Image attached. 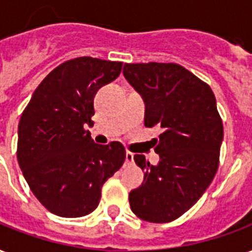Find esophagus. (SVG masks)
Returning a JSON list of instances; mask_svg holds the SVG:
<instances>
[{"instance_id": "obj_1", "label": "esophagus", "mask_w": 252, "mask_h": 252, "mask_svg": "<svg viewBox=\"0 0 252 252\" xmlns=\"http://www.w3.org/2000/svg\"><path fill=\"white\" fill-rule=\"evenodd\" d=\"M126 163H132V161H133V154H132V152H126Z\"/></svg>"}]
</instances>
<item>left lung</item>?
<instances>
[{
	"label": "left lung",
	"mask_w": 252,
	"mask_h": 252,
	"mask_svg": "<svg viewBox=\"0 0 252 252\" xmlns=\"http://www.w3.org/2000/svg\"><path fill=\"white\" fill-rule=\"evenodd\" d=\"M124 77L145 102L144 126L161 129L158 165L135 155L144 180L129 192L132 212L168 223L187 212L219 167L223 123L210 85L178 64H124Z\"/></svg>",
	"instance_id": "left-lung-1"
}]
</instances>
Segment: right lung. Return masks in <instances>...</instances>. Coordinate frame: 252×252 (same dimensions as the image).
I'll return each mask as SVG.
<instances>
[{
	"label": "right lung",
	"instance_id": "right-lung-1",
	"mask_svg": "<svg viewBox=\"0 0 252 252\" xmlns=\"http://www.w3.org/2000/svg\"><path fill=\"white\" fill-rule=\"evenodd\" d=\"M123 63L77 57L50 72L33 93L18 124L17 160L32 192L48 211L80 218L94 211L102 184L120 169L126 148L96 144L93 98L119 77Z\"/></svg>",
	"mask_w": 252,
	"mask_h": 252
}]
</instances>
